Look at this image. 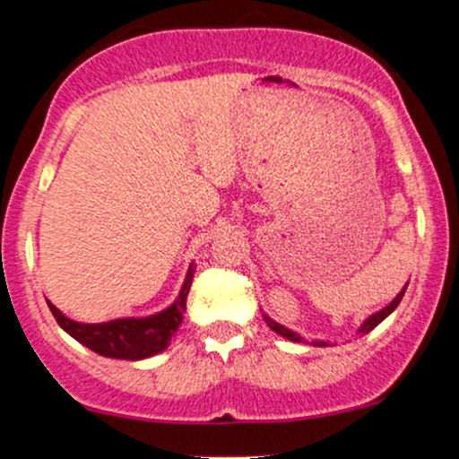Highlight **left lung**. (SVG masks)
Wrapping results in <instances>:
<instances>
[{"label":"left lung","mask_w":459,"mask_h":459,"mask_svg":"<svg viewBox=\"0 0 459 459\" xmlns=\"http://www.w3.org/2000/svg\"><path fill=\"white\" fill-rule=\"evenodd\" d=\"M405 289H408V284H403V289L402 291L397 293V296L393 298V302L391 304H386V307L384 308H380L377 310V313H373V315H368V317L362 321L360 324V328H358V332L356 334H368V332H371L373 328H376V325H380L384 319L388 317V315L393 313L394 308L399 307V302H402V298H403V293H405ZM263 319H265V324L270 325V328L276 332V334H281V336H284V339H289V341H296V343H308L307 339H304V336H299L298 332H293V330H289V328H284L282 324H278V321H273L270 315H265L263 313ZM310 345H317V347H324V345H328L325 343V341H319V339H315V341H310Z\"/></svg>","instance_id":"obj_1"}]
</instances>
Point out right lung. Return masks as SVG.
Returning a JSON list of instances; mask_svg holds the SVG:
<instances>
[{
    "instance_id": "right-lung-1",
    "label": "right lung",
    "mask_w": 459,
    "mask_h": 459,
    "mask_svg": "<svg viewBox=\"0 0 459 459\" xmlns=\"http://www.w3.org/2000/svg\"><path fill=\"white\" fill-rule=\"evenodd\" d=\"M194 272L196 270H194L192 263L175 302L168 308L160 310V313L149 315V317H120L103 321V324H82V321L66 317L49 299H47V304H49V310L54 313L60 328L82 345H86L88 350H92L94 354L118 358V360H144V358H151L166 350L178 325L183 324V313H186Z\"/></svg>"
}]
</instances>
